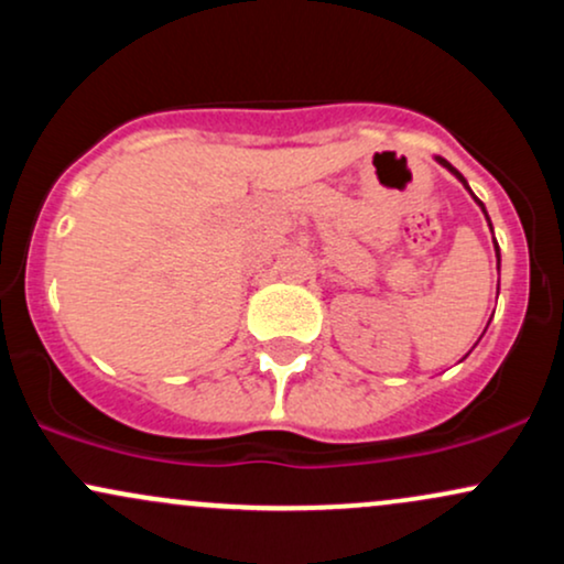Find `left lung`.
<instances>
[{
	"label": "left lung",
	"instance_id": "obj_1",
	"mask_svg": "<svg viewBox=\"0 0 564 564\" xmlns=\"http://www.w3.org/2000/svg\"><path fill=\"white\" fill-rule=\"evenodd\" d=\"M435 161H437V164H440V166H445V170H448V172L453 174V177H456V180H458V183H462L464 187H467V191H469V196L477 200V206H480V209H482V215H485V219H488V225H490V217H488V212H485V204H482V200H480V198H477V196H475V193H471V187H469V183H467V180H464V174H462V172H458V170H456V166H451V164H448V161H445L443 156H435ZM490 232H494V225H490ZM494 243H496V236H494ZM496 257H498V243H496ZM498 262H501V257H498ZM464 358H467V355H464Z\"/></svg>",
	"mask_w": 564,
	"mask_h": 564
}]
</instances>
